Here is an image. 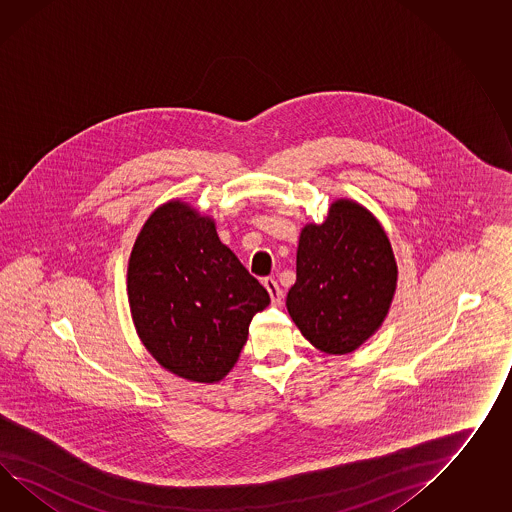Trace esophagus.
Returning a JSON list of instances; mask_svg holds the SVG:
<instances>
[{
    "instance_id": "obj_1",
    "label": "esophagus",
    "mask_w": 512,
    "mask_h": 512,
    "mask_svg": "<svg viewBox=\"0 0 512 512\" xmlns=\"http://www.w3.org/2000/svg\"><path fill=\"white\" fill-rule=\"evenodd\" d=\"M264 287H266L270 298H272V305H274V307H281V303H283V290L279 288L277 281L272 279V277H266V279H264Z\"/></svg>"
}]
</instances>
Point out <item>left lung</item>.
Segmentation results:
<instances>
[{"label": "left lung", "mask_w": 512, "mask_h": 512, "mask_svg": "<svg viewBox=\"0 0 512 512\" xmlns=\"http://www.w3.org/2000/svg\"><path fill=\"white\" fill-rule=\"evenodd\" d=\"M396 281L385 229L359 203L337 200L324 224L301 229L288 314L314 348L351 353L387 318Z\"/></svg>", "instance_id": "8db88e82"}]
</instances>
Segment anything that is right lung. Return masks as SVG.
Instances as JSON below:
<instances>
[{"label":"right lung","mask_w":512,"mask_h":512,"mask_svg":"<svg viewBox=\"0 0 512 512\" xmlns=\"http://www.w3.org/2000/svg\"><path fill=\"white\" fill-rule=\"evenodd\" d=\"M127 296L142 344L168 372L196 383L224 379L268 307L266 288L220 242L209 216L161 205L129 257Z\"/></svg>","instance_id":"add662e5"}]
</instances>
